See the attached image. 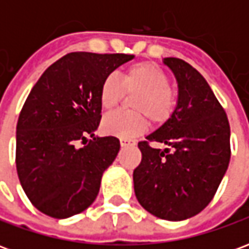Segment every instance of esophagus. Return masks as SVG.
<instances>
[{
    "instance_id": "esophagus-1",
    "label": "esophagus",
    "mask_w": 249,
    "mask_h": 249,
    "mask_svg": "<svg viewBox=\"0 0 249 249\" xmlns=\"http://www.w3.org/2000/svg\"><path fill=\"white\" fill-rule=\"evenodd\" d=\"M120 144H121V146L135 145L136 141L135 140H129V139H121V140H120Z\"/></svg>"
}]
</instances>
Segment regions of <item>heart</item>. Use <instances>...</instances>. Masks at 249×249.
I'll use <instances>...</instances> for the list:
<instances>
[{"label": "heart", "mask_w": 249, "mask_h": 249, "mask_svg": "<svg viewBox=\"0 0 249 249\" xmlns=\"http://www.w3.org/2000/svg\"><path fill=\"white\" fill-rule=\"evenodd\" d=\"M169 76L153 62H137L126 68L117 78L108 74L100 85L98 100L105 110L116 108L126 94H135L130 101L133 112H114L103 121L104 130L120 139H130L144 133L148 120L161 125L172 117L178 107V92L173 89Z\"/></svg>", "instance_id": "obj_1"}]
</instances>
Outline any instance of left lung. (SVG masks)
<instances>
[{
  "label": "left lung",
  "instance_id": "left-lung-1",
  "mask_svg": "<svg viewBox=\"0 0 249 249\" xmlns=\"http://www.w3.org/2000/svg\"><path fill=\"white\" fill-rule=\"evenodd\" d=\"M178 84V107L167 123L139 142L133 171L136 197L149 213L180 221L201 212L213 198L231 159L230 123L200 73L180 58H164ZM162 142L164 151L150 146Z\"/></svg>",
  "mask_w": 249,
  "mask_h": 249
}]
</instances>
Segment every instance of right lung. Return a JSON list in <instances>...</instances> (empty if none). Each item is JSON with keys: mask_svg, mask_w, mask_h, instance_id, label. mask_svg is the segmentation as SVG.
I'll use <instances>...</instances> for the list:
<instances>
[{"mask_svg": "<svg viewBox=\"0 0 249 249\" xmlns=\"http://www.w3.org/2000/svg\"><path fill=\"white\" fill-rule=\"evenodd\" d=\"M133 57L68 53L30 90L17 121L16 167L30 203L42 213L66 219L97 197L104 171L120 151L117 137H94L101 120L100 85Z\"/></svg>", "mask_w": 249, "mask_h": 249, "instance_id": "obj_1", "label": "right lung"}]
</instances>
